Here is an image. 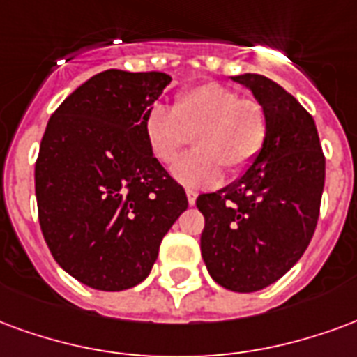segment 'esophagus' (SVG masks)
I'll return each instance as SVG.
<instances>
[{"label":"esophagus","instance_id":"1","mask_svg":"<svg viewBox=\"0 0 357 357\" xmlns=\"http://www.w3.org/2000/svg\"><path fill=\"white\" fill-rule=\"evenodd\" d=\"M186 197H188V204L190 205H196V199H197V194L194 190H186Z\"/></svg>","mask_w":357,"mask_h":357}]
</instances>
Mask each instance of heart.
Here are the masks:
<instances>
[{
	"instance_id": "heart-1",
	"label": "heart",
	"mask_w": 357,
	"mask_h": 357,
	"mask_svg": "<svg viewBox=\"0 0 357 357\" xmlns=\"http://www.w3.org/2000/svg\"><path fill=\"white\" fill-rule=\"evenodd\" d=\"M144 137L160 163H171L194 135L197 150L176 161L171 173L186 188H211L222 181V165L241 173L261 153L268 135L266 112L222 83L209 82L178 93L175 108L153 104Z\"/></svg>"
}]
</instances>
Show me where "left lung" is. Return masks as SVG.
Wrapping results in <instances>:
<instances>
[{"label": "left lung", "mask_w": 357, "mask_h": 357, "mask_svg": "<svg viewBox=\"0 0 357 357\" xmlns=\"http://www.w3.org/2000/svg\"><path fill=\"white\" fill-rule=\"evenodd\" d=\"M266 112L261 153L218 192L197 197L202 257L211 278L236 293L278 282L310 243L319 217L325 158L314 119L282 85L259 74L234 75Z\"/></svg>", "instance_id": "8db88e82"}]
</instances>
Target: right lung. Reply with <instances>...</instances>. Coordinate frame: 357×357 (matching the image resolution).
I'll list each match as a JSON object with an SVG mask.
<instances>
[{"instance_id":"right-lung-1","label":"right lung","mask_w":357,"mask_h":357,"mask_svg":"<svg viewBox=\"0 0 357 357\" xmlns=\"http://www.w3.org/2000/svg\"><path fill=\"white\" fill-rule=\"evenodd\" d=\"M171 77L106 70L56 108L36 161L40 226L72 278L98 291L146 280L188 199L144 137V116Z\"/></svg>"}]
</instances>
